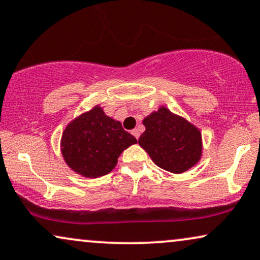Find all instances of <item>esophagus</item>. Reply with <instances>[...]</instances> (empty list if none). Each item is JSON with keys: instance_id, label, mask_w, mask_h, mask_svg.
<instances>
[{"instance_id": "esophagus-1", "label": "esophagus", "mask_w": 260, "mask_h": 260, "mask_svg": "<svg viewBox=\"0 0 260 260\" xmlns=\"http://www.w3.org/2000/svg\"><path fill=\"white\" fill-rule=\"evenodd\" d=\"M131 134H133L134 136L138 140V137H140V131H138V129H134L133 131H131Z\"/></svg>"}]
</instances>
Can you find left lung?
Returning a JSON list of instances; mask_svg holds the SVG:
<instances>
[{
  "label": "left lung",
  "instance_id": "left-lung-1",
  "mask_svg": "<svg viewBox=\"0 0 260 260\" xmlns=\"http://www.w3.org/2000/svg\"><path fill=\"white\" fill-rule=\"evenodd\" d=\"M143 125L146 131L138 144L156 166L179 174L200 162L203 153L202 134L184 117L160 106L144 118Z\"/></svg>",
  "mask_w": 260,
  "mask_h": 260
}]
</instances>
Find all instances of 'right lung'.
Segmentation results:
<instances>
[{
    "mask_svg": "<svg viewBox=\"0 0 260 260\" xmlns=\"http://www.w3.org/2000/svg\"><path fill=\"white\" fill-rule=\"evenodd\" d=\"M137 143L122 123L106 116L95 105L66 126L60 138V153L69 168L86 178L109 174L126 148Z\"/></svg>",
    "mask_w": 260,
    "mask_h": 260,
    "instance_id": "obj_1",
    "label": "right lung"
}]
</instances>
